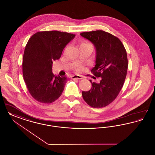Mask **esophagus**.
Returning a JSON list of instances; mask_svg holds the SVG:
<instances>
[{
	"label": "esophagus",
	"instance_id": "obj_1",
	"mask_svg": "<svg viewBox=\"0 0 155 155\" xmlns=\"http://www.w3.org/2000/svg\"><path fill=\"white\" fill-rule=\"evenodd\" d=\"M82 78H83V77H82L81 75H73V76L71 77V78H72L73 80H74V79L82 80Z\"/></svg>",
	"mask_w": 155,
	"mask_h": 155
}]
</instances>
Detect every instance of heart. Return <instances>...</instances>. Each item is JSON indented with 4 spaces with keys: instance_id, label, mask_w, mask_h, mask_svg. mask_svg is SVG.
<instances>
[{
    "instance_id": "obj_1",
    "label": "heart",
    "mask_w": 155,
    "mask_h": 155,
    "mask_svg": "<svg viewBox=\"0 0 155 155\" xmlns=\"http://www.w3.org/2000/svg\"><path fill=\"white\" fill-rule=\"evenodd\" d=\"M81 45H87V46H92V45L91 44H89L88 42L87 41H83L81 44Z\"/></svg>"
}]
</instances>
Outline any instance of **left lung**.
I'll return each mask as SVG.
<instances>
[{
	"label": "left lung",
	"instance_id": "1",
	"mask_svg": "<svg viewBox=\"0 0 155 155\" xmlns=\"http://www.w3.org/2000/svg\"><path fill=\"white\" fill-rule=\"evenodd\" d=\"M80 35L95 47L96 64L91 72L96 77H101L99 83L89 80L92 88L82 91V97L92 107H103L117 97L124 85L128 68L127 52L117 37L102 30Z\"/></svg>",
	"mask_w": 155,
	"mask_h": 155
}]
</instances>
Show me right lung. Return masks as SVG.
<instances>
[{"label":"right lung","mask_w":155,"mask_h":155,"mask_svg":"<svg viewBox=\"0 0 155 155\" xmlns=\"http://www.w3.org/2000/svg\"><path fill=\"white\" fill-rule=\"evenodd\" d=\"M75 35L58 31L38 32L26 45L22 59V74L31 95L38 102L51 103L61 96L68 78L55 76L53 61Z\"/></svg>","instance_id":"obj_1"}]
</instances>
